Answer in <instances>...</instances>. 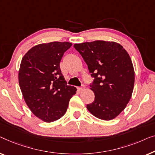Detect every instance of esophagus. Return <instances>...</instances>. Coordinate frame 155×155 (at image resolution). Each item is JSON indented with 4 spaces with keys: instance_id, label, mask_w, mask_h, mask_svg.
<instances>
[{
    "instance_id": "obj_1",
    "label": "esophagus",
    "mask_w": 155,
    "mask_h": 155,
    "mask_svg": "<svg viewBox=\"0 0 155 155\" xmlns=\"http://www.w3.org/2000/svg\"><path fill=\"white\" fill-rule=\"evenodd\" d=\"M85 88H86V87H85L84 85H82L81 86L78 88V90H79V91H83V90H84Z\"/></svg>"
}]
</instances>
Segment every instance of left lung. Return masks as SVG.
I'll return each mask as SVG.
<instances>
[{
	"label": "left lung",
	"mask_w": 155,
	"mask_h": 155,
	"mask_svg": "<svg viewBox=\"0 0 155 155\" xmlns=\"http://www.w3.org/2000/svg\"><path fill=\"white\" fill-rule=\"evenodd\" d=\"M75 49L88 65L95 100L87 109L97 118L109 121L123 111L131 97L135 81L133 63L127 51L114 41L76 43Z\"/></svg>",
	"instance_id": "obj_1"
}]
</instances>
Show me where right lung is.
Returning <instances> with one entry per match:
<instances>
[{
	"label": "right lung",
	"mask_w": 155,
	"mask_h": 155,
	"mask_svg": "<svg viewBox=\"0 0 155 155\" xmlns=\"http://www.w3.org/2000/svg\"><path fill=\"white\" fill-rule=\"evenodd\" d=\"M69 42L54 41L31 48L21 61L19 84L27 106L35 116L53 122L65 114L77 88L68 86L60 70Z\"/></svg>",
	"instance_id": "obj_1"
}]
</instances>
